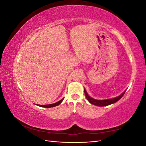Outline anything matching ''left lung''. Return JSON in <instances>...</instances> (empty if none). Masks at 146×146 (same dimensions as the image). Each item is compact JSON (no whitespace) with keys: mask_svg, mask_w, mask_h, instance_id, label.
Segmentation results:
<instances>
[{"mask_svg":"<svg viewBox=\"0 0 146 146\" xmlns=\"http://www.w3.org/2000/svg\"><path fill=\"white\" fill-rule=\"evenodd\" d=\"M126 90L123 91L121 94L119 95L117 97H116V98H113V99H104V100H97L95 99H93L91 97H90L89 95H88V92H86V90L84 88V92H85V94L87 100L90 102V103H91L92 105H94L96 106H98V107H105V106H108L109 105H111L113 104L116 103V102H117L119 99H121L123 94H125Z\"/></svg>","mask_w":146,"mask_h":146,"instance_id":"1","label":"left lung"}]
</instances>
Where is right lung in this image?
Instances as JSON below:
<instances>
[{"mask_svg":"<svg viewBox=\"0 0 146 146\" xmlns=\"http://www.w3.org/2000/svg\"><path fill=\"white\" fill-rule=\"evenodd\" d=\"M63 99H64V98H63L62 99L59 100L58 102H56V103H55V104H49V105H36V104H35V105H38V106H39V107H41L52 108V107H56V106L59 105L61 102H62Z\"/></svg>","mask_w":146,"mask_h":146,"instance_id":"obj_1","label":"right lung"}]
</instances>
